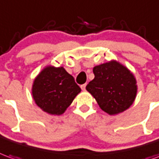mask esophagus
Wrapping results in <instances>:
<instances>
[{
    "instance_id": "34e87169",
    "label": "esophagus",
    "mask_w": 159,
    "mask_h": 159,
    "mask_svg": "<svg viewBox=\"0 0 159 159\" xmlns=\"http://www.w3.org/2000/svg\"><path fill=\"white\" fill-rule=\"evenodd\" d=\"M81 89H83V90H85V89H86V83H84L83 85H81Z\"/></svg>"
}]
</instances>
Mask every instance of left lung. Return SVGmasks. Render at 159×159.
<instances>
[{"label":"left lung","instance_id":"obj_1","mask_svg":"<svg viewBox=\"0 0 159 159\" xmlns=\"http://www.w3.org/2000/svg\"><path fill=\"white\" fill-rule=\"evenodd\" d=\"M95 78L86 86L99 107L110 115L122 113L134 103L137 95L136 79L126 66L110 61L95 66Z\"/></svg>","mask_w":159,"mask_h":159}]
</instances>
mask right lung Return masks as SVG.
Instances as JSON below:
<instances>
[{"label":"right lung","instance_id":"add662e5","mask_svg":"<svg viewBox=\"0 0 159 159\" xmlns=\"http://www.w3.org/2000/svg\"><path fill=\"white\" fill-rule=\"evenodd\" d=\"M81 89L74 77L64 67L46 66L34 79L32 89L33 100L47 114H64Z\"/></svg>","mask_w":159,"mask_h":159}]
</instances>
